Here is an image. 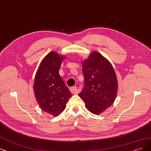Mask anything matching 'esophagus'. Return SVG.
<instances>
[{
  "mask_svg": "<svg viewBox=\"0 0 151 151\" xmlns=\"http://www.w3.org/2000/svg\"><path fill=\"white\" fill-rule=\"evenodd\" d=\"M70 91L73 94H77L78 93V90L77 87L76 86H73L70 88Z\"/></svg>",
  "mask_w": 151,
  "mask_h": 151,
  "instance_id": "1",
  "label": "esophagus"
}]
</instances>
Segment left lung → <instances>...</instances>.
<instances>
[{
  "label": "left lung",
  "instance_id": "obj_1",
  "mask_svg": "<svg viewBox=\"0 0 151 151\" xmlns=\"http://www.w3.org/2000/svg\"><path fill=\"white\" fill-rule=\"evenodd\" d=\"M82 72L85 86L79 96L90 112L99 114L116 99L118 81L115 72L105 58L93 51L83 61Z\"/></svg>",
  "mask_w": 151,
  "mask_h": 151
}]
</instances>
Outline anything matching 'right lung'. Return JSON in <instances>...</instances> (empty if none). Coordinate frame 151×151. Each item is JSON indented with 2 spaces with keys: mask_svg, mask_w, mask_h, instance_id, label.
Segmentation results:
<instances>
[{
  "mask_svg": "<svg viewBox=\"0 0 151 151\" xmlns=\"http://www.w3.org/2000/svg\"><path fill=\"white\" fill-rule=\"evenodd\" d=\"M65 56L51 51L44 58L36 74L33 89L36 99L44 111L54 116L65 109L71 93L59 70Z\"/></svg>",
  "mask_w": 151,
  "mask_h": 151,
  "instance_id": "1",
  "label": "right lung"
}]
</instances>
